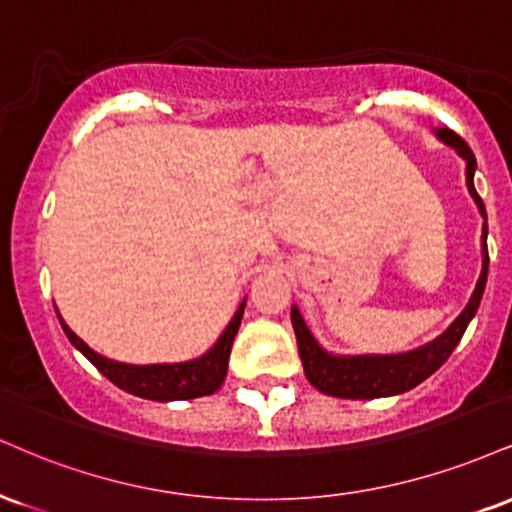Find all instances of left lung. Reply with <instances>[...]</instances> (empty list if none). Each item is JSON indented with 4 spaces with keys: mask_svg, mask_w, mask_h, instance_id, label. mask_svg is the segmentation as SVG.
Instances as JSON below:
<instances>
[{
    "mask_svg": "<svg viewBox=\"0 0 512 512\" xmlns=\"http://www.w3.org/2000/svg\"><path fill=\"white\" fill-rule=\"evenodd\" d=\"M434 135L443 145L453 147L460 157L465 159V183L470 190L474 205H477L479 214H482V272H479L477 286L467 300L458 317L453 319L443 334H439L434 341L424 343L420 348H412L408 353H391V355H336L329 353L322 343L317 341L310 326L305 324L303 315H300L298 305L291 307V322L295 331V341H298L300 360H303L305 377L315 386L317 391L326 393V396L336 398H350V400H369V398H389L398 396L415 389L424 379H429L439 369L453 348L458 346L463 338L467 324L477 315V307L482 303L486 274H489V250H486V209L482 197L477 195L474 188V171H477V159H474L472 150L460 135H455L448 128H434Z\"/></svg>",
    "mask_w": 512,
    "mask_h": 512,
    "instance_id": "left-lung-1",
    "label": "left lung"
}]
</instances>
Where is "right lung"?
Instances as JSON below:
<instances>
[{
	"label": "right lung",
	"mask_w": 512,
	"mask_h": 512,
	"mask_svg": "<svg viewBox=\"0 0 512 512\" xmlns=\"http://www.w3.org/2000/svg\"><path fill=\"white\" fill-rule=\"evenodd\" d=\"M54 310H57V307H54ZM243 312L245 300L238 305L236 315H233L229 326L221 331L217 343H214L207 353L195 357V360L162 362V365H128V362L109 360V357L95 353L83 338L73 334L69 324L64 322V317L59 315V310L57 317L66 338L76 346V350H80V353L88 357L92 365L100 369L112 384L119 386L121 391L133 393V396L147 400H157V403H171V400H190L219 391V386L224 384L226 379L233 338L238 334Z\"/></svg>",
	"instance_id": "obj_1"
}]
</instances>
